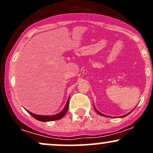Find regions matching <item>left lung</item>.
<instances>
[{
    "instance_id": "8db88e82",
    "label": "left lung",
    "mask_w": 153,
    "mask_h": 153,
    "mask_svg": "<svg viewBox=\"0 0 153 153\" xmlns=\"http://www.w3.org/2000/svg\"><path fill=\"white\" fill-rule=\"evenodd\" d=\"M94 108H95V110H96V112H97V113H98V114H99V115H101V116H103V117H107V116H106V115H104V114H101V113H100V112L99 111H97V110H96V108H95V107H94ZM131 112H132V111H131ZM131 112H129V113H128V114H126V115H124V116H122V117H126V116L129 115V114H130V113H131Z\"/></svg>"
}]
</instances>
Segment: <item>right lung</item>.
<instances>
[{
	"instance_id": "right-lung-1",
	"label": "right lung",
	"mask_w": 153,
	"mask_h": 153,
	"mask_svg": "<svg viewBox=\"0 0 153 153\" xmlns=\"http://www.w3.org/2000/svg\"><path fill=\"white\" fill-rule=\"evenodd\" d=\"M69 99H68V101H67L65 106V108H63V110L60 112V113L57 114L52 115V116H42V115L34 114H32L31 112L29 111H27L29 112V113L34 118L37 119L39 121H41V122H51V121L58 120V119H60L61 118H62V117L65 116V114H66L67 111L68 109V107H69Z\"/></svg>"
}]
</instances>
